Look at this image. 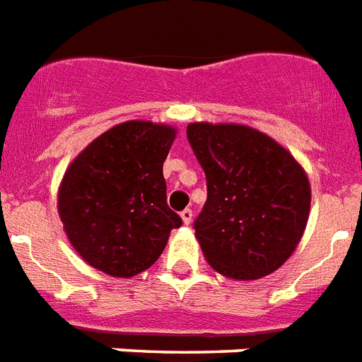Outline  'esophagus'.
I'll list each match as a JSON object with an SVG mask.
<instances>
[{"label":"esophagus","instance_id":"esophagus-1","mask_svg":"<svg viewBox=\"0 0 362 362\" xmlns=\"http://www.w3.org/2000/svg\"><path fill=\"white\" fill-rule=\"evenodd\" d=\"M180 218H182V221H184V223H186V226H189V223H192L193 212H192V210H189V209L182 210V212H180Z\"/></svg>","mask_w":362,"mask_h":362}]
</instances>
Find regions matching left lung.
Here are the masks:
<instances>
[{"label":"left lung","mask_w":362,"mask_h":362,"mask_svg":"<svg viewBox=\"0 0 362 362\" xmlns=\"http://www.w3.org/2000/svg\"><path fill=\"white\" fill-rule=\"evenodd\" d=\"M186 135L206 176V203L193 229L210 267L233 280L280 269L308 221L303 167L246 125L189 124Z\"/></svg>","instance_id":"1"}]
</instances>
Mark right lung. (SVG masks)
<instances>
[{"mask_svg":"<svg viewBox=\"0 0 362 362\" xmlns=\"http://www.w3.org/2000/svg\"><path fill=\"white\" fill-rule=\"evenodd\" d=\"M169 125L131 120L98 136L69 165L58 210L71 244L105 274L131 278L152 267L182 218L167 204L163 161Z\"/></svg>","mask_w":362,"mask_h":362,"instance_id":"add662e5","label":"right lung"}]
</instances>
